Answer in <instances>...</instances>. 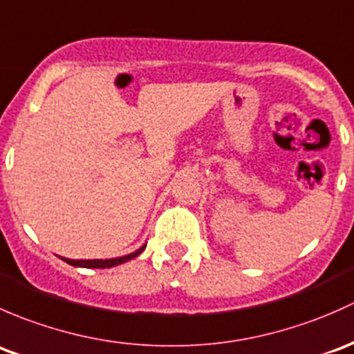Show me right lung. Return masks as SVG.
Masks as SVG:
<instances>
[{
  "label": "right lung",
  "mask_w": 354,
  "mask_h": 354,
  "mask_svg": "<svg viewBox=\"0 0 354 354\" xmlns=\"http://www.w3.org/2000/svg\"><path fill=\"white\" fill-rule=\"evenodd\" d=\"M147 249V243L141 245L140 249L134 250V252L127 254V256L122 257H115V259H68V257H61L64 262H68L69 266H75V268H88V269H105V268H114V266L124 264V262L131 261V259L140 256L143 250Z\"/></svg>",
  "instance_id": "add662e5"
}]
</instances>
